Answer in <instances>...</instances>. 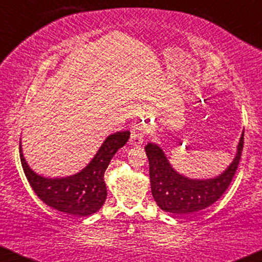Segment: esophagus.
Returning <instances> with one entry per match:
<instances>
[{
	"label": "esophagus",
	"instance_id": "esophagus-1",
	"mask_svg": "<svg viewBox=\"0 0 262 262\" xmlns=\"http://www.w3.org/2000/svg\"><path fill=\"white\" fill-rule=\"evenodd\" d=\"M146 133H148V129H146L145 125H135V127L132 129V135L130 139H129L132 145H139V144L143 143Z\"/></svg>",
	"mask_w": 262,
	"mask_h": 262
}]
</instances>
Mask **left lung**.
Returning <instances> with one entry per match:
<instances>
[{
  "label": "left lung",
  "mask_w": 262,
  "mask_h": 262,
  "mask_svg": "<svg viewBox=\"0 0 262 262\" xmlns=\"http://www.w3.org/2000/svg\"><path fill=\"white\" fill-rule=\"evenodd\" d=\"M244 148V132L237 152L230 166L222 175L209 180H192L180 175L171 167L162 150L156 144L145 146L149 159L151 193L155 202L165 212L172 214H192L200 212L223 196L235 175Z\"/></svg>",
  "instance_id": "1"
}]
</instances>
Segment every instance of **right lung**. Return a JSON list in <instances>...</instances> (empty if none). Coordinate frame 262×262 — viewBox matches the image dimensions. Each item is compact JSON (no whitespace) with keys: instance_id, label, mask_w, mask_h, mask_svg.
<instances>
[{"instance_id":"right-lung-1","label":"right lung","mask_w":262,"mask_h":262,"mask_svg":"<svg viewBox=\"0 0 262 262\" xmlns=\"http://www.w3.org/2000/svg\"><path fill=\"white\" fill-rule=\"evenodd\" d=\"M129 137L130 132L128 130L110 135L85 169L65 179H45L29 169L19 141L20 162L33 191L47 206L77 217L91 215L103 206L107 198L104 171L113 155L125 145Z\"/></svg>"}]
</instances>
